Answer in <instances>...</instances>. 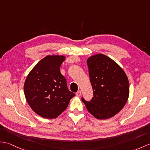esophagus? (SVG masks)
Masks as SVG:
<instances>
[{"label": "esophagus", "mask_w": 150, "mask_h": 150, "mask_svg": "<svg viewBox=\"0 0 150 150\" xmlns=\"http://www.w3.org/2000/svg\"><path fill=\"white\" fill-rule=\"evenodd\" d=\"M76 96H81V91H78L77 92H76Z\"/></svg>", "instance_id": "34e87169"}]
</instances>
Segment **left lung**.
<instances>
[{
	"label": "left lung",
	"mask_w": 150,
	"mask_h": 150,
	"mask_svg": "<svg viewBox=\"0 0 150 150\" xmlns=\"http://www.w3.org/2000/svg\"><path fill=\"white\" fill-rule=\"evenodd\" d=\"M93 90L90 102L82 98L87 109L98 120L114 116L123 109L129 96V82L125 71L112 59L98 54L87 60Z\"/></svg>",
	"instance_id": "8db88e82"
}]
</instances>
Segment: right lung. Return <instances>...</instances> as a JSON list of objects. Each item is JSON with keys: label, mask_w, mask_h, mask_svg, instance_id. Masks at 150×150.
<instances>
[{"label": "right lung", "mask_w": 150, "mask_h": 150, "mask_svg": "<svg viewBox=\"0 0 150 150\" xmlns=\"http://www.w3.org/2000/svg\"><path fill=\"white\" fill-rule=\"evenodd\" d=\"M65 56L48 55L36 64L24 83V95L34 112L47 119L57 117L75 96L60 72Z\"/></svg>", "instance_id": "add662e5"}]
</instances>
